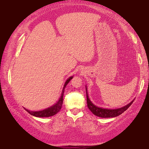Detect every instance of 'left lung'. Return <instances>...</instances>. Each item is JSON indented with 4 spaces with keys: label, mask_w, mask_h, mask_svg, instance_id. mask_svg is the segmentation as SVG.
<instances>
[{
    "label": "left lung",
    "mask_w": 149,
    "mask_h": 149,
    "mask_svg": "<svg viewBox=\"0 0 149 149\" xmlns=\"http://www.w3.org/2000/svg\"><path fill=\"white\" fill-rule=\"evenodd\" d=\"M86 95H87V107L89 108V109L91 111V112L93 114H95L97 116H99L100 118H114L118 116H120L122 114L123 112L127 109L129 108L131 104H132L133 100L129 104L125 105V107L117 108V109H107V108H102L98 107L97 106H95L93 103L91 101L90 99L89 98L87 93V88L86 87Z\"/></svg>",
    "instance_id": "obj_1"
}]
</instances>
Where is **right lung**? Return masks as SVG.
Returning a JSON list of instances; mask_svg holds the SVG:
<instances>
[{
	"instance_id": "obj_1",
	"label": "right lung",
	"mask_w": 149,
	"mask_h": 149,
	"mask_svg": "<svg viewBox=\"0 0 149 149\" xmlns=\"http://www.w3.org/2000/svg\"><path fill=\"white\" fill-rule=\"evenodd\" d=\"M73 78V76L69 77L68 79L66 80V81L65 82V84L64 85V87H63L62 89V93L61 94V96H60V98L58 100L56 104L52 105V107H50L48 108H46V109L42 110H40V111H35V112H33V111H30L28 110H26V111L28 113H29L32 116H34L35 117H40V118H46V117H50V116H52L55 114H56L58 112H59L61 109V108L62 107V104H63V95H64V89L65 88V86L68 85V84L70 81Z\"/></svg>"
}]
</instances>
